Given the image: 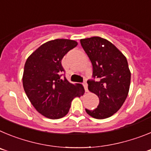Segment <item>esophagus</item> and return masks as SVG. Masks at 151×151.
I'll list each match as a JSON object with an SVG mask.
<instances>
[{
  "mask_svg": "<svg viewBox=\"0 0 151 151\" xmlns=\"http://www.w3.org/2000/svg\"><path fill=\"white\" fill-rule=\"evenodd\" d=\"M82 85H83L84 88H85V91H86V92L88 91V84H87V82H84L83 83H82Z\"/></svg>",
  "mask_w": 151,
  "mask_h": 151,
  "instance_id": "esophagus-1",
  "label": "esophagus"
}]
</instances>
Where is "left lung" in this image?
<instances>
[{"label":"left lung","instance_id":"left-lung-1","mask_svg":"<svg viewBox=\"0 0 151 151\" xmlns=\"http://www.w3.org/2000/svg\"><path fill=\"white\" fill-rule=\"evenodd\" d=\"M93 66V78L88 80V90L99 97L96 109L86 113L93 118L103 119L116 113L128 94L131 73L126 57L115 45L101 37L80 40Z\"/></svg>","mask_w":151,"mask_h":151}]
</instances>
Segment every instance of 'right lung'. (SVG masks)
<instances>
[{"mask_svg":"<svg viewBox=\"0 0 151 151\" xmlns=\"http://www.w3.org/2000/svg\"><path fill=\"white\" fill-rule=\"evenodd\" d=\"M78 43L69 39L47 41L28 57L24 66L22 85L28 98L41 115L51 119L65 116L76 97L85 93L81 84L61 78V60Z\"/></svg>","mask_w":151,"mask_h":151,"instance_id":"add662e5","label":"right lung"}]
</instances>
